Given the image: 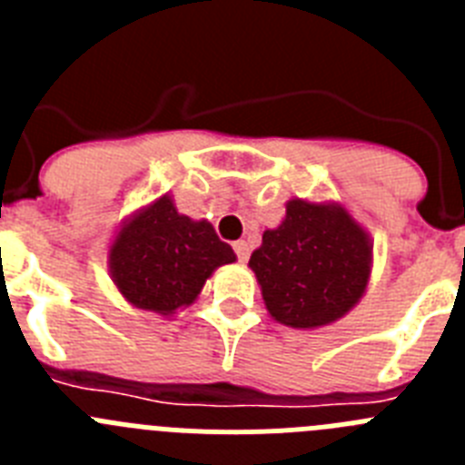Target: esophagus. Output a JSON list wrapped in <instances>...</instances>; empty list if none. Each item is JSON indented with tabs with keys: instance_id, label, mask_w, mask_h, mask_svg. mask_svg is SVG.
Masks as SVG:
<instances>
[{
	"instance_id": "obj_1",
	"label": "esophagus",
	"mask_w": 465,
	"mask_h": 465,
	"mask_svg": "<svg viewBox=\"0 0 465 465\" xmlns=\"http://www.w3.org/2000/svg\"><path fill=\"white\" fill-rule=\"evenodd\" d=\"M232 249H235V253H237V258H240L242 262L246 261V258H249V244H246L244 240H237L235 244H232Z\"/></svg>"
}]
</instances>
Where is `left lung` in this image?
I'll list each match as a JSON object with an SVG mask.
<instances>
[{"label": "left lung", "mask_w": 465, "mask_h": 465, "mask_svg": "<svg viewBox=\"0 0 465 465\" xmlns=\"http://www.w3.org/2000/svg\"><path fill=\"white\" fill-rule=\"evenodd\" d=\"M249 268L274 322L302 331L331 326L368 291L371 232L342 203L291 197L282 223L262 232Z\"/></svg>", "instance_id": "obj_1"}]
</instances>
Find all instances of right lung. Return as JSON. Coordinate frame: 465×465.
<instances>
[{"mask_svg": "<svg viewBox=\"0 0 465 465\" xmlns=\"http://www.w3.org/2000/svg\"><path fill=\"white\" fill-rule=\"evenodd\" d=\"M235 261L213 225L179 213L170 193L125 216L106 246L109 277L123 300L165 319L193 305L207 279Z\"/></svg>", "mask_w": 465, "mask_h": 465, "instance_id": "right-lung-1", "label": "right lung"}]
</instances>
